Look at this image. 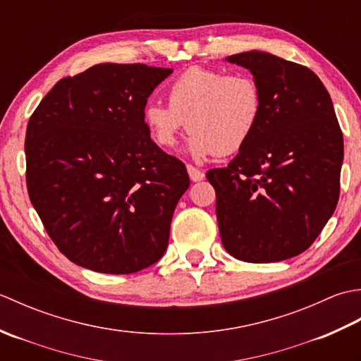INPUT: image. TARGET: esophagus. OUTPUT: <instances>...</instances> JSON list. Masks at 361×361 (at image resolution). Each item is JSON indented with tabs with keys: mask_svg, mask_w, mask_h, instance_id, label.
Wrapping results in <instances>:
<instances>
[{
	"mask_svg": "<svg viewBox=\"0 0 361 361\" xmlns=\"http://www.w3.org/2000/svg\"><path fill=\"white\" fill-rule=\"evenodd\" d=\"M186 169H188L189 178L192 180V181H200V180H203V178H204V173L200 171V169L194 167L192 164H188V166H186Z\"/></svg>",
	"mask_w": 361,
	"mask_h": 361,
	"instance_id": "1",
	"label": "esophagus"
}]
</instances>
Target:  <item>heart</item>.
<instances>
[{
  "label": "heart",
  "instance_id": "b5f03b06",
  "mask_svg": "<svg viewBox=\"0 0 361 361\" xmlns=\"http://www.w3.org/2000/svg\"><path fill=\"white\" fill-rule=\"evenodd\" d=\"M167 102H149L142 111L152 140L171 149L186 127L192 133L189 150L197 158L214 153L229 157L242 150L264 111L256 79L203 66H190L176 75L167 88Z\"/></svg>",
  "mask_w": 361,
  "mask_h": 361
}]
</instances>
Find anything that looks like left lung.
Masks as SVG:
<instances>
[{
    "instance_id": "obj_1",
    "label": "left lung",
    "mask_w": 361,
    "mask_h": 361,
    "mask_svg": "<svg viewBox=\"0 0 361 361\" xmlns=\"http://www.w3.org/2000/svg\"><path fill=\"white\" fill-rule=\"evenodd\" d=\"M228 62L255 75L264 111L231 163L206 172L221 243L245 262L295 257L315 242L338 203L344 149L332 99L307 66L273 54L242 52Z\"/></svg>"
}]
</instances>
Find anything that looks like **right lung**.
Here are the masks:
<instances>
[{"label": "right lung", "mask_w": 361, "mask_h": 361, "mask_svg": "<svg viewBox=\"0 0 361 361\" xmlns=\"http://www.w3.org/2000/svg\"><path fill=\"white\" fill-rule=\"evenodd\" d=\"M172 70L101 63L60 79L30 114L26 185L71 262L130 274L164 255L189 188L186 166L150 140L142 111Z\"/></svg>", "instance_id": "obj_1"}]
</instances>
